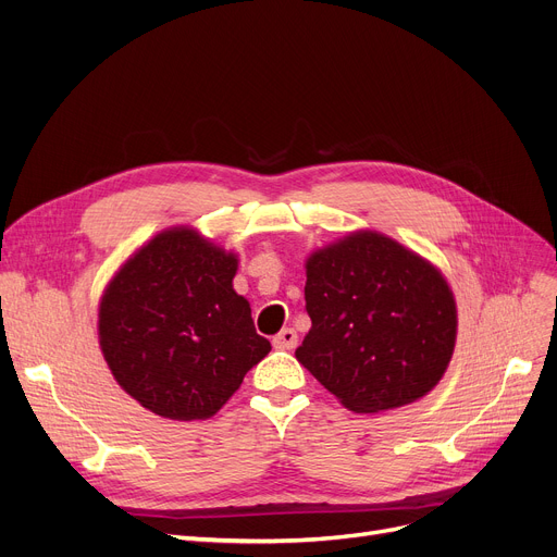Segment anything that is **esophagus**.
I'll return each instance as SVG.
<instances>
[{"mask_svg":"<svg viewBox=\"0 0 557 557\" xmlns=\"http://www.w3.org/2000/svg\"><path fill=\"white\" fill-rule=\"evenodd\" d=\"M272 342H274V347H276V349L289 351V349H295V347H297L299 337H297V331H295V329H283V331H281Z\"/></svg>","mask_w":557,"mask_h":557,"instance_id":"esophagus-1","label":"esophagus"}]
</instances>
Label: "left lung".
Returning a JSON list of instances; mask_svg holds the SVG:
<instances>
[{
	"label": "left lung",
	"mask_w": 557,
	"mask_h": 557,
	"mask_svg": "<svg viewBox=\"0 0 557 557\" xmlns=\"http://www.w3.org/2000/svg\"><path fill=\"white\" fill-rule=\"evenodd\" d=\"M310 331L297 360L354 412L429 394L456 347V301L431 262L360 231L306 262Z\"/></svg>",
	"instance_id": "8db88e82"
}]
</instances>
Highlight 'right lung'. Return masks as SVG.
Listing matches in <instances>:
<instances>
[{
  "mask_svg": "<svg viewBox=\"0 0 557 557\" xmlns=\"http://www.w3.org/2000/svg\"><path fill=\"white\" fill-rule=\"evenodd\" d=\"M237 258L190 228L158 233L106 287L99 344L120 387L165 419L213 417L270 354L233 289Z\"/></svg>",
  "mask_w": 557,
  "mask_h": 557,
  "instance_id": "1",
  "label": "right lung"
}]
</instances>
